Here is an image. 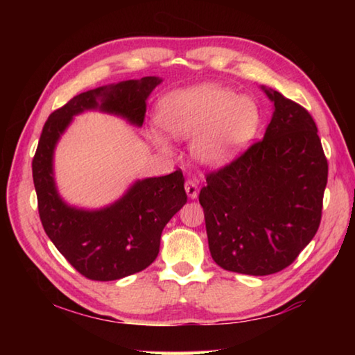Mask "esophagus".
<instances>
[{"label":"esophagus","instance_id":"obj_1","mask_svg":"<svg viewBox=\"0 0 355 355\" xmlns=\"http://www.w3.org/2000/svg\"><path fill=\"white\" fill-rule=\"evenodd\" d=\"M184 191H186V194H188L189 199H197V194H199V188H197L196 182L188 180V182L184 183Z\"/></svg>","mask_w":355,"mask_h":355}]
</instances>
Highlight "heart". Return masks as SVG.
Listing matches in <instances>:
<instances>
[{
	"mask_svg": "<svg viewBox=\"0 0 355 355\" xmlns=\"http://www.w3.org/2000/svg\"><path fill=\"white\" fill-rule=\"evenodd\" d=\"M156 120L175 139H192V156L208 167L227 164L250 144L261 125L257 101L216 84H197L159 100ZM153 141L167 152L163 135Z\"/></svg>",
	"mask_w": 355,
	"mask_h": 355,
	"instance_id": "obj_1",
	"label": "heart"
}]
</instances>
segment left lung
Masks as SVG:
<instances>
[{
    "label": "left lung",
    "mask_w": 355,
    "mask_h": 355,
    "mask_svg": "<svg viewBox=\"0 0 355 355\" xmlns=\"http://www.w3.org/2000/svg\"><path fill=\"white\" fill-rule=\"evenodd\" d=\"M272 101L263 139L209 173L199 202L213 260L232 272L269 275L296 260L321 222L327 159L315 120L261 86Z\"/></svg>",
    "instance_id": "1"
}]
</instances>
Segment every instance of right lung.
<instances>
[{
    "label": "right lung",
    "mask_w": 355,
    "mask_h": 355,
    "mask_svg": "<svg viewBox=\"0 0 355 355\" xmlns=\"http://www.w3.org/2000/svg\"><path fill=\"white\" fill-rule=\"evenodd\" d=\"M158 76L107 84L83 92L59 107L44 125L33 159L44 230L71 266L91 280L123 279L150 266L158 257L161 233L188 196L182 171L136 180L110 205L86 209L69 205L55 180V150L73 117L86 111L112 114L141 128L146 103Z\"/></svg>",
    "instance_id": "1"
}]
</instances>
